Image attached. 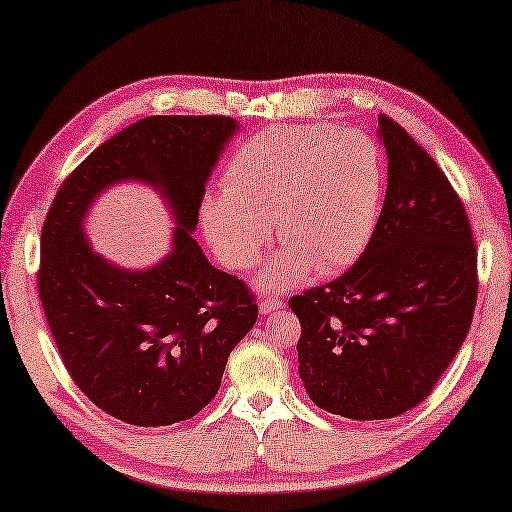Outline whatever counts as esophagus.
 Instances as JSON below:
<instances>
[{
  "label": "esophagus",
  "mask_w": 512,
  "mask_h": 512,
  "mask_svg": "<svg viewBox=\"0 0 512 512\" xmlns=\"http://www.w3.org/2000/svg\"><path fill=\"white\" fill-rule=\"evenodd\" d=\"M258 309H261V313H274V311H279V309H283V302L279 300V297H263L261 302H258Z\"/></svg>",
  "instance_id": "esophagus-1"
}]
</instances>
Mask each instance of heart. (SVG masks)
Wrapping results in <instances>:
<instances>
[{
    "label": "heart",
    "instance_id": "obj_1",
    "mask_svg": "<svg viewBox=\"0 0 512 512\" xmlns=\"http://www.w3.org/2000/svg\"><path fill=\"white\" fill-rule=\"evenodd\" d=\"M224 190L201 201V224L219 261L245 272L274 233L283 247L261 272L265 288H293L306 272L336 274L371 242L380 219V148L355 130L288 125L245 141L224 174Z\"/></svg>",
    "mask_w": 512,
    "mask_h": 512
}]
</instances>
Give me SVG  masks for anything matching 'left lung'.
<instances>
[{"label":"left lung","instance_id":"8db88e82","mask_svg":"<svg viewBox=\"0 0 512 512\" xmlns=\"http://www.w3.org/2000/svg\"><path fill=\"white\" fill-rule=\"evenodd\" d=\"M387 196L341 277L290 297L300 377L320 410L391 419L430 396L465 343L478 297L476 242L458 192L405 128L377 116Z\"/></svg>","mask_w":512,"mask_h":512}]
</instances>
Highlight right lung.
Returning a JSON list of instances; mask_svg holds the SVG:
<instances>
[{"instance_id":"obj_1","label":"right lung","mask_w":512,"mask_h":512,"mask_svg":"<svg viewBox=\"0 0 512 512\" xmlns=\"http://www.w3.org/2000/svg\"><path fill=\"white\" fill-rule=\"evenodd\" d=\"M229 116H148L100 144L54 196L41 233L38 295L66 371L93 405L141 428L201 412L231 350L258 318L247 283L212 267L192 231ZM141 179L177 219L175 247L148 271H125L83 238L105 186Z\"/></svg>"}]
</instances>
